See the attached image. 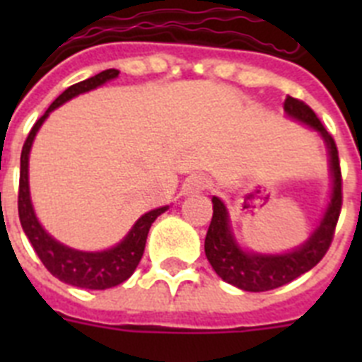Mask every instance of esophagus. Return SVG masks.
<instances>
[{
	"label": "esophagus",
	"mask_w": 362,
	"mask_h": 362,
	"mask_svg": "<svg viewBox=\"0 0 362 362\" xmlns=\"http://www.w3.org/2000/svg\"><path fill=\"white\" fill-rule=\"evenodd\" d=\"M206 188H209V179L203 177V175H190V177L185 179L181 192H183V196H196Z\"/></svg>",
	"instance_id": "1"
}]
</instances>
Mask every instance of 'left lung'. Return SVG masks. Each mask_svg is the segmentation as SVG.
I'll list each match as a JSON object with an SVG mask.
<instances>
[{
  "instance_id": "obj_1",
  "label": "left lung",
  "mask_w": 362,
  "mask_h": 362,
  "mask_svg": "<svg viewBox=\"0 0 362 362\" xmlns=\"http://www.w3.org/2000/svg\"><path fill=\"white\" fill-rule=\"evenodd\" d=\"M284 112L286 116L306 124L308 129L322 137L328 148L332 174L330 201L317 228L313 230L312 235L303 245L284 254H259L254 250H243L239 246L232 232L225 203L219 197H212L214 216L204 238V254L221 279L245 292H267V290L279 288L303 276L305 272L312 270L330 248L335 225L341 214V204H343V190H341L343 179H341L339 153L334 137L326 132L315 112L299 99L290 95L284 99Z\"/></svg>"
}]
</instances>
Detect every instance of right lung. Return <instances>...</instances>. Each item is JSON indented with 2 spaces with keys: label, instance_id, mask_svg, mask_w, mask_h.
I'll return each instance as SVG.
<instances>
[{
  "label": "right lung",
  "instance_id": "add662e5",
  "mask_svg": "<svg viewBox=\"0 0 362 362\" xmlns=\"http://www.w3.org/2000/svg\"><path fill=\"white\" fill-rule=\"evenodd\" d=\"M119 76V70L108 69L103 72L95 74L92 78L79 81L76 85L69 86L62 95H57L56 101L45 112L43 116L36 121L25 141L23 150H21V166H19V194H18V212L21 226H23L25 235L30 241L32 248L36 250L37 257L45 268L57 277L59 281L72 286L86 290H107L112 286H117L123 281L129 279L137 268L139 261L143 257L146 245V235L152 226V223L161 216L163 212L168 210V206L153 209L150 212L143 214L139 219L134 223L130 232L117 243L116 246L107 248L101 252H83L70 248L63 243L56 241L47 230L41 226L37 221L34 206L30 201V187H28V158H30V148L34 143L37 130L45 119L50 116V112L62 107L63 103L70 101L72 98L85 92H90L98 86L105 85L107 81H112Z\"/></svg>",
  "mask_w": 362,
  "mask_h": 362
}]
</instances>
